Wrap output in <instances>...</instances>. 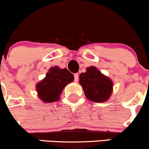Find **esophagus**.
Returning <instances> with one entry per match:
<instances>
[{
  "label": "esophagus",
  "mask_w": 149,
  "mask_h": 149,
  "mask_svg": "<svg viewBox=\"0 0 149 149\" xmlns=\"http://www.w3.org/2000/svg\"><path fill=\"white\" fill-rule=\"evenodd\" d=\"M74 81H77L78 79H79V74H78V73H75L74 74Z\"/></svg>",
  "instance_id": "1"
}]
</instances>
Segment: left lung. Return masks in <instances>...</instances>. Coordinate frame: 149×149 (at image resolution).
Listing matches in <instances>:
<instances>
[{"label": "left lung", "mask_w": 149, "mask_h": 149, "mask_svg": "<svg viewBox=\"0 0 149 149\" xmlns=\"http://www.w3.org/2000/svg\"><path fill=\"white\" fill-rule=\"evenodd\" d=\"M79 84L86 97L94 102H107L112 93V81L94 66L87 68L86 72L81 73Z\"/></svg>", "instance_id": "1"}]
</instances>
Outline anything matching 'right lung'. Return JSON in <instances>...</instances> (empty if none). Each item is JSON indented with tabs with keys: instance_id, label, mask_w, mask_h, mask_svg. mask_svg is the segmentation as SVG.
Segmentation results:
<instances>
[{
	"instance_id": "add662e5",
	"label": "right lung",
	"mask_w": 149,
	"mask_h": 149,
	"mask_svg": "<svg viewBox=\"0 0 149 149\" xmlns=\"http://www.w3.org/2000/svg\"><path fill=\"white\" fill-rule=\"evenodd\" d=\"M74 76L66 68L52 67L46 74L45 77L36 85L39 98L46 103L57 102L67 84L72 82Z\"/></svg>"
}]
</instances>
